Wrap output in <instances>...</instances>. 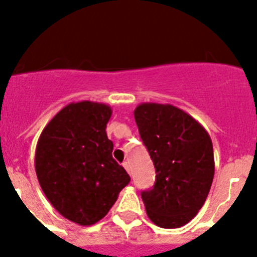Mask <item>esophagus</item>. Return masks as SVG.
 Returning <instances> with one entry per match:
<instances>
[{
	"instance_id": "34e87169",
	"label": "esophagus",
	"mask_w": 257,
	"mask_h": 257,
	"mask_svg": "<svg viewBox=\"0 0 257 257\" xmlns=\"http://www.w3.org/2000/svg\"><path fill=\"white\" fill-rule=\"evenodd\" d=\"M123 167L126 169V171L128 174H131V167H130V162H123Z\"/></svg>"
}]
</instances>
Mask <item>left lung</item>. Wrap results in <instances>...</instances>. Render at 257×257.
Instances as JSON below:
<instances>
[{
    "label": "left lung",
    "mask_w": 257,
    "mask_h": 257,
    "mask_svg": "<svg viewBox=\"0 0 257 257\" xmlns=\"http://www.w3.org/2000/svg\"><path fill=\"white\" fill-rule=\"evenodd\" d=\"M134 115L156 167L153 189L142 193L147 215L161 228H180L198 213L210 192L215 174L210 135L172 104L142 103Z\"/></svg>",
    "instance_id": "8db88e82"
}]
</instances>
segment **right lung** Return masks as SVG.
Segmentation results:
<instances>
[{"label":"right lung","instance_id":"obj_1","mask_svg":"<svg viewBox=\"0 0 257 257\" xmlns=\"http://www.w3.org/2000/svg\"><path fill=\"white\" fill-rule=\"evenodd\" d=\"M112 108L83 100L60 109L41 133L35 154L38 183L61 216L90 226L105 217L130 183L106 135Z\"/></svg>","mask_w":257,"mask_h":257}]
</instances>
